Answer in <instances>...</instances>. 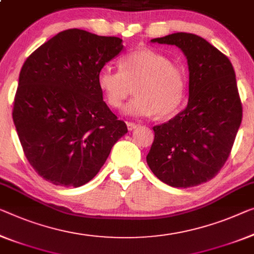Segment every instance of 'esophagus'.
I'll return each mask as SVG.
<instances>
[{
    "label": "esophagus",
    "mask_w": 254,
    "mask_h": 254,
    "mask_svg": "<svg viewBox=\"0 0 254 254\" xmlns=\"http://www.w3.org/2000/svg\"><path fill=\"white\" fill-rule=\"evenodd\" d=\"M126 124H127V128H128V130H132V129H135V128H136V127H137V125H136L135 123H130V122H127Z\"/></svg>",
    "instance_id": "1"
}]
</instances>
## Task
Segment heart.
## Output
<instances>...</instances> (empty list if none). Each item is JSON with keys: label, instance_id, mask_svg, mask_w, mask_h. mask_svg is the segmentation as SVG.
Returning a JSON list of instances; mask_svg holds the SVG:
<instances>
[{"label": "heart", "instance_id": "b5f03b06", "mask_svg": "<svg viewBox=\"0 0 254 254\" xmlns=\"http://www.w3.org/2000/svg\"><path fill=\"white\" fill-rule=\"evenodd\" d=\"M97 85L114 109H122L132 87L135 94L125 112L129 116L169 117L182 107L186 77L182 67L171 64L163 54L150 49L127 53L119 60V70L102 68Z\"/></svg>", "mask_w": 254, "mask_h": 254}]
</instances>
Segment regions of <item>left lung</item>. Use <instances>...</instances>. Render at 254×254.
I'll use <instances>...</instances> for the list:
<instances>
[{"label":"left lung","mask_w":254,"mask_h":254,"mask_svg":"<svg viewBox=\"0 0 254 254\" xmlns=\"http://www.w3.org/2000/svg\"><path fill=\"white\" fill-rule=\"evenodd\" d=\"M152 43L176 45L187 59L189 103L173 119L153 127L146 162L173 187H193L212 179L231 154L242 122L235 71L219 50L197 35L175 33Z\"/></svg>","instance_id":"obj_1"}]
</instances>
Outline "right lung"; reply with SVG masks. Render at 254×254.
<instances>
[{
    "mask_svg": "<svg viewBox=\"0 0 254 254\" xmlns=\"http://www.w3.org/2000/svg\"><path fill=\"white\" fill-rule=\"evenodd\" d=\"M123 48L119 37L67 29L23 64L12 118L23 153L45 181L86 184L128 131L97 85L100 70Z\"/></svg>",
    "mask_w": 254,
    "mask_h": 254,
    "instance_id": "right-lung-1",
    "label": "right lung"
}]
</instances>
